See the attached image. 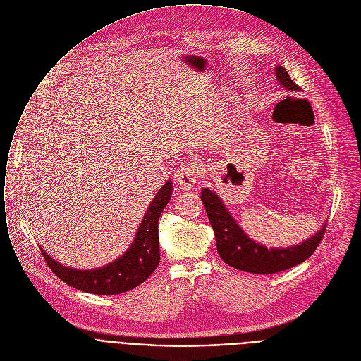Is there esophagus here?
<instances>
[{"label": "esophagus", "mask_w": 361, "mask_h": 361, "mask_svg": "<svg viewBox=\"0 0 361 361\" xmlns=\"http://www.w3.org/2000/svg\"><path fill=\"white\" fill-rule=\"evenodd\" d=\"M197 179V166L193 162H186L178 168L175 173V182L182 188L188 189L196 183Z\"/></svg>", "instance_id": "34e87169"}]
</instances>
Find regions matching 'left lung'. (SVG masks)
Returning a JSON list of instances; mask_svg holds the SVG:
<instances>
[{
    "label": "left lung",
    "mask_w": 361,
    "mask_h": 361,
    "mask_svg": "<svg viewBox=\"0 0 361 361\" xmlns=\"http://www.w3.org/2000/svg\"><path fill=\"white\" fill-rule=\"evenodd\" d=\"M276 77L279 82L289 91H302L283 66L276 68ZM200 199L214 232L219 256L229 266L243 271L271 274L292 269L307 260L314 253L326 232V226H323L316 236L295 247L267 249L246 236V233L233 221L221 199L212 190L203 189Z\"/></svg>",
    "instance_id": "left-lung-1"
}]
</instances>
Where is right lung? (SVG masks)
<instances>
[{"label": "right lung", "instance_id": "1", "mask_svg": "<svg viewBox=\"0 0 361 361\" xmlns=\"http://www.w3.org/2000/svg\"><path fill=\"white\" fill-rule=\"evenodd\" d=\"M172 195L168 180L149 204L147 214L137 229L136 238L128 252L118 260L97 270H75L65 267L41 250L52 273L68 286L92 295H119L145 281L161 260L158 221Z\"/></svg>", "mask_w": 361, "mask_h": 361}]
</instances>
